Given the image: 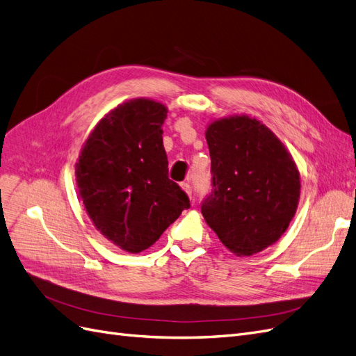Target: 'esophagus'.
Segmentation results:
<instances>
[{
    "label": "esophagus",
    "instance_id": "1",
    "mask_svg": "<svg viewBox=\"0 0 356 356\" xmlns=\"http://www.w3.org/2000/svg\"><path fill=\"white\" fill-rule=\"evenodd\" d=\"M181 187H182V190H184L187 195L191 197V193H193V188H191V186L188 184V182H181Z\"/></svg>",
    "mask_w": 356,
    "mask_h": 356
}]
</instances>
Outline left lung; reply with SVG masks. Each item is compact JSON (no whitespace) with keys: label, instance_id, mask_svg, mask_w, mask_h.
I'll return each mask as SVG.
<instances>
[{"label":"left lung","instance_id":"obj_1","mask_svg":"<svg viewBox=\"0 0 356 356\" xmlns=\"http://www.w3.org/2000/svg\"><path fill=\"white\" fill-rule=\"evenodd\" d=\"M212 190L204 221L236 255H252L288 229L300 197V174L282 143L255 118L229 117L209 124Z\"/></svg>","mask_w":356,"mask_h":356}]
</instances>
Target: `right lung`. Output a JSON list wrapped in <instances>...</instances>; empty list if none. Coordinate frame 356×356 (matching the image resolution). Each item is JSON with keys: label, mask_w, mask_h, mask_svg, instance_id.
I'll list each match as a JSON object with an SVG mask.
<instances>
[{"label": "right lung", "mask_w": 356, "mask_h": 356, "mask_svg": "<svg viewBox=\"0 0 356 356\" xmlns=\"http://www.w3.org/2000/svg\"><path fill=\"white\" fill-rule=\"evenodd\" d=\"M166 106L129 101L98 123L79 157L77 186L90 220L129 252L152 246L181 212L187 193L168 177Z\"/></svg>", "instance_id": "obj_1"}]
</instances>
